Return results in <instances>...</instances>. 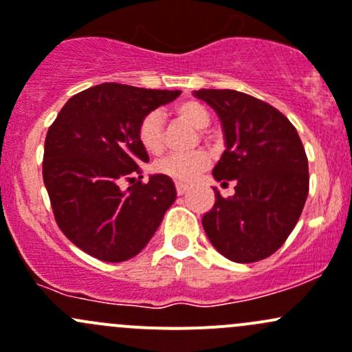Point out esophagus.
I'll list each match as a JSON object with an SVG mask.
<instances>
[{
  "label": "esophagus",
  "mask_w": 352,
  "mask_h": 352,
  "mask_svg": "<svg viewBox=\"0 0 352 352\" xmlns=\"http://www.w3.org/2000/svg\"><path fill=\"white\" fill-rule=\"evenodd\" d=\"M175 189H177V194H179V196H184V194L187 192V186H184V184H180V182L175 184Z\"/></svg>",
  "instance_id": "1"
}]
</instances>
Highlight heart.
<instances>
[{"label":"heart","instance_id":"heart-1","mask_svg":"<svg viewBox=\"0 0 352 352\" xmlns=\"http://www.w3.org/2000/svg\"><path fill=\"white\" fill-rule=\"evenodd\" d=\"M175 113L180 120L190 124L194 129H206L211 122L208 109L199 102L189 100L177 105ZM138 140L144 151L150 155H160L165 148L163 138V117L160 112H150L141 119L138 126ZM211 165V158L206 151L197 150L187 155H168L155 163V172L180 184H189Z\"/></svg>","mask_w":352,"mask_h":352}]
</instances>
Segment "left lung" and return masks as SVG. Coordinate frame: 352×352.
Segmentation results:
<instances>
[{
	"label": "left lung",
	"mask_w": 352,
	"mask_h": 352,
	"mask_svg": "<svg viewBox=\"0 0 352 352\" xmlns=\"http://www.w3.org/2000/svg\"><path fill=\"white\" fill-rule=\"evenodd\" d=\"M216 110L226 150L212 170L221 186L235 182V196L221 197L202 216L212 247L240 264L274 254L300 219L308 196V158L285 113L236 90H197Z\"/></svg>",
	"instance_id": "left-lung-1"
}]
</instances>
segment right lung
<instances>
[{"instance_id":"right-lung-1","label":"right lung","mask_w":352,"mask_h":352,"mask_svg":"<svg viewBox=\"0 0 352 352\" xmlns=\"http://www.w3.org/2000/svg\"><path fill=\"white\" fill-rule=\"evenodd\" d=\"M179 95L102 83L73 95L49 127L42 177L52 212L66 239L91 257L124 262L140 254L175 201L172 179L141 180L140 163L150 158L138 126Z\"/></svg>"}]
</instances>
